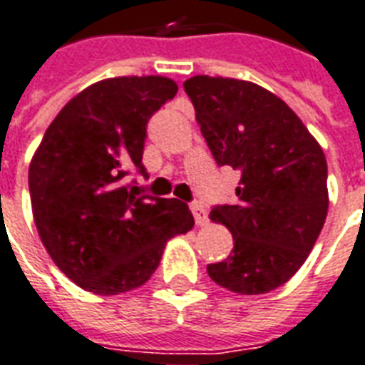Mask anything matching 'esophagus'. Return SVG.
Here are the masks:
<instances>
[{
	"mask_svg": "<svg viewBox=\"0 0 365 365\" xmlns=\"http://www.w3.org/2000/svg\"><path fill=\"white\" fill-rule=\"evenodd\" d=\"M190 210H192V215H194V221H196V225H200V227L207 225V212L204 210V205L192 204L190 205Z\"/></svg>",
	"mask_w": 365,
	"mask_h": 365,
	"instance_id": "esophagus-1",
	"label": "esophagus"
}]
</instances>
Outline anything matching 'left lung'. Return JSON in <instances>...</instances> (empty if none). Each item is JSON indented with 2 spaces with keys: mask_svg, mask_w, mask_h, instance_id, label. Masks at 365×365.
Wrapping results in <instances>:
<instances>
[{
  "mask_svg": "<svg viewBox=\"0 0 365 365\" xmlns=\"http://www.w3.org/2000/svg\"><path fill=\"white\" fill-rule=\"evenodd\" d=\"M185 92L217 165L242 173L237 204L210 213L232 232L235 248L207 275L231 292L265 294L302 267L322 232L325 153L300 117L254 82L198 75Z\"/></svg>",
  "mask_w": 365,
  "mask_h": 365,
  "instance_id": "left-lung-1",
  "label": "left lung"
}]
</instances>
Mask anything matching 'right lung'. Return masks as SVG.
<instances>
[{
    "instance_id": "obj_1",
    "label": "right lung",
    "mask_w": 365,
    "mask_h": 365,
    "mask_svg": "<svg viewBox=\"0 0 365 365\" xmlns=\"http://www.w3.org/2000/svg\"><path fill=\"white\" fill-rule=\"evenodd\" d=\"M165 76H117L84 88L57 113L32 155L29 188L38 235L81 289L111 297L142 287L167 240L194 227L188 205L138 196L146 125L177 94Z\"/></svg>"
}]
</instances>
